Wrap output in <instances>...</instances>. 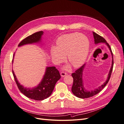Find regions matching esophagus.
<instances>
[{
  "instance_id": "esophagus-1",
  "label": "esophagus",
  "mask_w": 124,
  "mask_h": 124,
  "mask_svg": "<svg viewBox=\"0 0 124 124\" xmlns=\"http://www.w3.org/2000/svg\"><path fill=\"white\" fill-rule=\"evenodd\" d=\"M60 74H61V75L62 77H64L67 74H66V73H65V72H63V71H62V72L60 73Z\"/></svg>"
}]
</instances>
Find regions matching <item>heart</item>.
Listing matches in <instances>:
<instances>
[{
	"label": "heart",
	"mask_w": 124,
	"mask_h": 124,
	"mask_svg": "<svg viewBox=\"0 0 124 124\" xmlns=\"http://www.w3.org/2000/svg\"><path fill=\"white\" fill-rule=\"evenodd\" d=\"M89 47V41L85 36L79 32H73L59 37L56 47L51 48L50 54L56 64L63 62L65 56L67 55L68 61L74 68H78L85 62Z\"/></svg>",
	"instance_id": "heart-1"
}]
</instances>
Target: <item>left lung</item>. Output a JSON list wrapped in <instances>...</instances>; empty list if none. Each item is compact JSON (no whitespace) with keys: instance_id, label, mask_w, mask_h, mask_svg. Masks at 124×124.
Wrapping results in <instances>:
<instances>
[{"instance_id":"8db88e82","label":"left lung","mask_w":124,"mask_h":124,"mask_svg":"<svg viewBox=\"0 0 124 124\" xmlns=\"http://www.w3.org/2000/svg\"><path fill=\"white\" fill-rule=\"evenodd\" d=\"M93 37L94 39V43L95 44L100 43H105L108 46V47L109 49V50L110 52H111V54L112 55V58H113L112 64V66L109 70L108 78L106 81L99 87H98L96 89H95L93 90L90 91V92H88V91H87L85 90V89L84 88L83 86V84L82 75H83V71L84 68L85 66V64H83V65L81 67H80L79 69H77L75 71L74 73H72V76L73 78V83L71 90H72V92L76 96L81 99L88 98V97H92L97 93H99L105 87V86L107 85V84L108 83L110 79V75H111L113 68V65H114L113 56L112 49L110 47V46L103 37H102L101 36H100L98 34H97L96 33H95V32L93 31Z\"/></svg>"}]
</instances>
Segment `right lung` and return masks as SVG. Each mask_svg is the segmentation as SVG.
Wrapping results in <instances>:
<instances>
[{"label": "right lung", "instance_id": "1", "mask_svg": "<svg viewBox=\"0 0 124 124\" xmlns=\"http://www.w3.org/2000/svg\"><path fill=\"white\" fill-rule=\"evenodd\" d=\"M43 34V31L35 32L24 39L19 43L18 46L39 42L41 41ZM12 74L20 92L28 98L36 101H42L49 97L53 92L56 82L61 78L59 72L55 66L48 67L46 68L45 74L42 81L37 87L33 88H26L21 85L18 82L13 70Z\"/></svg>", "mask_w": 124, "mask_h": 124}]
</instances>
